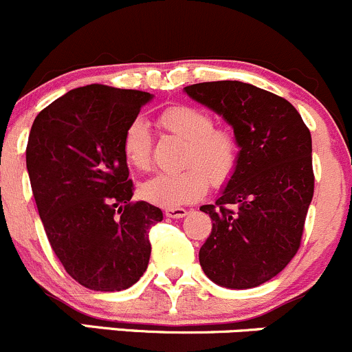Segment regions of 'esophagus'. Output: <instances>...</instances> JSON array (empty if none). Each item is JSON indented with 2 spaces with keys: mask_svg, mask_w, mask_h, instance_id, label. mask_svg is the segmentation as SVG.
I'll return each instance as SVG.
<instances>
[{
  "mask_svg": "<svg viewBox=\"0 0 352 352\" xmlns=\"http://www.w3.org/2000/svg\"><path fill=\"white\" fill-rule=\"evenodd\" d=\"M165 216L170 217V219H182V217L187 216V210L180 209V207H175V209H165Z\"/></svg>",
  "mask_w": 352,
  "mask_h": 352,
  "instance_id": "esophagus-1",
  "label": "esophagus"
}]
</instances>
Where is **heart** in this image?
Listing matches in <instances>:
<instances>
[{
    "label": "heart",
    "mask_w": 352,
    "mask_h": 352,
    "mask_svg": "<svg viewBox=\"0 0 352 352\" xmlns=\"http://www.w3.org/2000/svg\"><path fill=\"white\" fill-rule=\"evenodd\" d=\"M158 124L165 131L186 142L182 165H190L175 173H160L140 187L145 201L155 206L175 209L199 201L209 188L221 186L234 172L238 164V142L226 128H214L206 111L177 104L162 111ZM124 158L133 168L148 170L151 162V133L143 120H133L123 136Z\"/></svg>",
    "instance_id": "heart-1"
}]
</instances>
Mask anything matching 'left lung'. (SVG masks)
<instances>
[{
    "instance_id": "obj_1",
    "label": "left lung",
    "mask_w": 352,
    "mask_h": 352,
    "mask_svg": "<svg viewBox=\"0 0 352 352\" xmlns=\"http://www.w3.org/2000/svg\"><path fill=\"white\" fill-rule=\"evenodd\" d=\"M184 92L223 116L239 148L216 206L201 207L212 231L199 261L221 287H258L278 275L300 246L314 195L310 131L287 99L251 84L216 80Z\"/></svg>"
}]
</instances>
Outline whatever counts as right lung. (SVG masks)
<instances>
[{
    "mask_svg": "<svg viewBox=\"0 0 352 352\" xmlns=\"http://www.w3.org/2000/svg\"><path fill=\"white\" fill-rule=\"evenodd\" d=\"M153 94L91 84L69 91L32 124L27 170L40 219L65 272L96 292L135 285L150 261L158 207L133 204L123 153L128 124Z\"/></svg>",
    "mask_w": 352,
    "mask_h": 352,
    "instance_id": "1",
    "label": "right lung"
}]
</instances>
